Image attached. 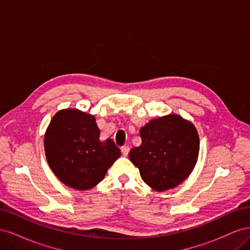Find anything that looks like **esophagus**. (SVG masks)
<instances>
[{"mask_svg":"<svg viewBox=\"0 0 250 250\" xmlns=\"http://www.w3.org/2000/svg\"><path fill=\"white\" fill-rule=\"evenodd\" d=\"M121 151H122V154L124 156H127L128 153H129V147H128V146H123L122 148H121Z\"/></svg>","mask_w":250,"mask_h":250,"instance_id":"obj_1","label":"esophagus"}]
</instances>
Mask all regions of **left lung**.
<instances>
[{"mask_svg":"<svg viewBox=\"0 0 250 250\" xmlns=\"http://www.w3.org/2000/svg\"><path fill=\"white\" fill-rule=\"evenodd\" d=\"M142 144L129 158L153 190L176 188L192 173L199 154V135L190 121L176 113L150 120L140 129Z\"/></svg>","mask_w":250,"mask_h":250,"instance_id":"1","label":"left lung"}]
</instances>
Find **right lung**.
Returning <instances> with one entry per match:
<instances>
[{"label":"right lung","mask_w":250,"mask_h":250,"mask_svg":"<svg viewBox=\"0 0 250 250\" xmlns=\"http://www.w3.org/2000/svg\"><path fill=\"white\" fill-rule=\"evenodd\" d=\"M44 153L51 170L65 186L90 190L103 180L121 156L110 139L100 141L96 118L77 108L57 111L44 133Z\"/></svg>","instance_id":"1"}]
</instances>
